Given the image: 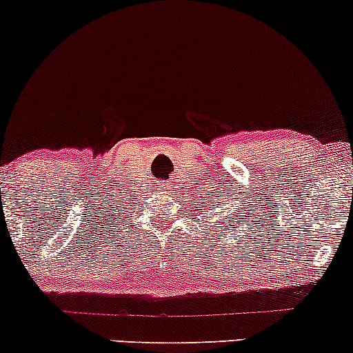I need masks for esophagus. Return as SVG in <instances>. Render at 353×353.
<instances>
[{
	"mask_svg": "<svg viewBox=\"0 0 353 353\" xmlns=\"http://www.w3.org/2000/svg\"><path fill=\"white\" fill-rule=\"evenodd\" d=\"M172 190H173L172 183H161L160 185V192L163 193V195H170V193H172Z\"/></svg>",
	"mask_w": 353,
	"mask_h": 353,
	"instance_id": "esophagus-1",
	"label": "esophagus"
}]
</instances>
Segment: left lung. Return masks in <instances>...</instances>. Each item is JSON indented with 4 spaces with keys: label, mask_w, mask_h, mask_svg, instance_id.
Here are the masks:
<instances>
[{
    "label": "left lung",
    "mask_w": 353,
    "mask_h": 353,
    "mask_svg": "<svg viewBox=\"0 0 353 353\" xmlns=\"http://www.w3.org/2000/svg\"><path fill=\"white\" fill-rule=\"evenodd\" d=\"M216 195L219 196H221V193H219V192H215V190H212V203H220V215H221V210H225V212H227V216H225V219H220V221H215V225H221V223H232L230 225V227H225L223 228V232H227V230L230 228V230H233L235 228V225L233 223H239V221H233V220H236L240 216V212H239V208H236V203H239V200H235V205H232V207H227V203H223V201H221V198H215ZM230 203H233V201H230ZM212 207H215V205H212ZM216 208V207H215ZM243 208H247V205H243ZM230 209V211L232 212V214L228 213V210ZM243 212H247V210H243Z\"/></svg>",
    "instance_id": "left-lung-1"
}]
</instances>
